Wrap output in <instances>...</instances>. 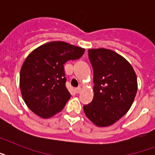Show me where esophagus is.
I'll use <instances>...</instances> for the list:
<instances>
[{
  "label": "esophagus",
  "mask_w": 155,
  "mask_h": 155,
  "mask_svg": "<svg viewBox=\"0 0 155 155\" xmlns=\"http://www.w3.org/2000/svg\"><path fill=\"white\" fill-rule=\"evenodd\" d=\"M75 90V92H76V93H80V92H81V87H76Z\"/></svg>",
  "instance_id": "obj_1"
}]
</instances>
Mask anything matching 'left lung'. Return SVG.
<instances>
[{"instance_id":"left-lung-1","label":"left lung","mask_w":155,"mask_h":155,"mask_svg":"<svg viewBox=\"0 0 155 155\" xmlns=\"http://www.w3.org/2000/svg\"><path fill=\"white\" fill-rule=\"evenodd\" d=\"M93 68V100L84 106L86 117L98 127L110 126L132 106L137 91V75L123 56L112 50H88Z\"/></svg>"}]
</instances>
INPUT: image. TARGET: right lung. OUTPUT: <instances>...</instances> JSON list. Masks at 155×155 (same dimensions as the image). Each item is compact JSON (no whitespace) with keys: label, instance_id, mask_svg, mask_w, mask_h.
I'll return each instance as SVG.
<instances>
[{"label":"right lung","instance_id":"obj_1","mask_svg":"<svg viewBox=\"0 0 155 155\" xmlns=\"http://www.w3.org/2000/svg\"><path fill=\"white\" fill-rule=\"evenodd\" d=\"M84 51L82 47L54 41L41 45L26 57L21 68L20 89L35 114L47 119L63 110L71 97L63 65L80 58Z\"/></svg>","mask_w":155,"mask_h":155}]
</instances>
